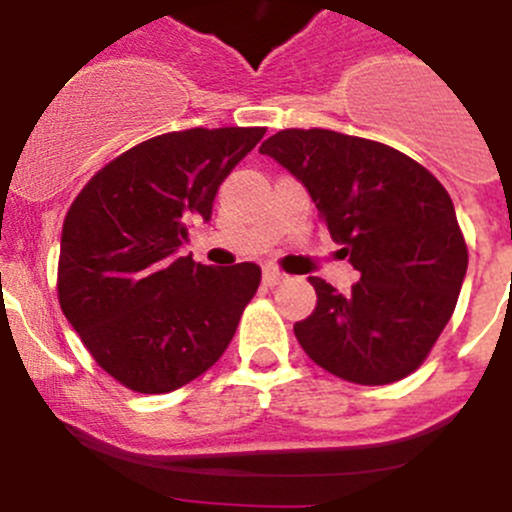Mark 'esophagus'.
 Instances as JSON below:
<instances>
[{"instance_id": "obj_1", "label": "esophagus", "mask_w": 512, "mask_h": 512, "mask_svg": "<svg viewBox=\"0 0 512 512\" xmlns=\"http://www.w3.org/2000/svg\"><path fill=\"white\" fill-rule=\"evenodd\" d=\"M262 280H265L267 287H277L287 280V275H282V272L275 270V267H265V275H262Z\"/></svg>"}]
</instances>
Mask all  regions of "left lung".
<instances>
[{
  "mask_svg": "<svg viewBox=\"0 0 512 512\" xmlns=\"http://www.w3.org/2000/svg\"><path fill=\"white\" fill-rule=\"evenodd\" d=\"M312 195L359 272L349 292L312 277L317 307L294 324L309 359L381 386L423 364L456 309L468 247L451 195L404 153L327 128H287L260 146Z\"/></svg>",
  "mask_w": 512,
  "mask_h": 512,
  "instance_id": "obj_1",
  "label": "left lung"
}]
</instances>
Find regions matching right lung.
Instances as JSON below:
<instances>
[{
	"instance_id": "1",
	"label": "right lung",
	"mask_w": 512,
	"mask_h": 512,
	"mask_svg": "<svg viewBox=\"0 0 512 512\" xmlns=\"http://www.w3.org/2000/svg\"><path fill=\"white\" fill-rule=\"evenodd\" d=\"M265 128L163 133L101 168L66 213L59 304L96 364L138 394H168L210 369L260 287V267L180 257L193 220Z\"/></svg>"
}]
</instances>
